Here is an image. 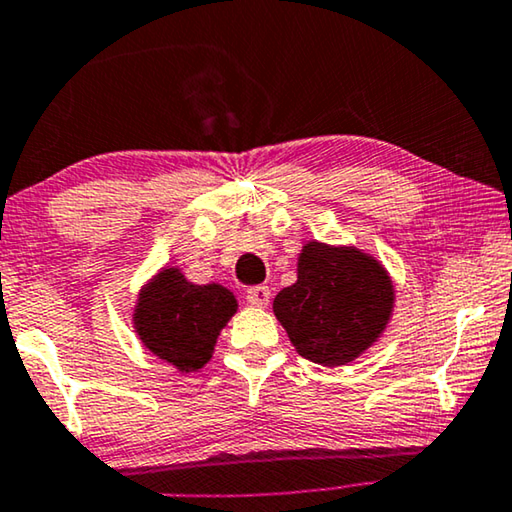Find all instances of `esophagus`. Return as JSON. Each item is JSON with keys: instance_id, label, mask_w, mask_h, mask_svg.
Segmentation results:
<instances>
[{"instance_id": "1", "label": "esophagus", "mask_w": 512, "mask_h": 512, "mask_svg": "<svg viewBox=\"0 0 512 512\" xmlns=\"http://www.w3.org/2000/svg\"><path fill=\"white\" fill-rule=\"evenodd\" d=\"M247 302L254 307H265L270 302V288L268 286H251L247 291Z\"/></svg>"}]
</instances>
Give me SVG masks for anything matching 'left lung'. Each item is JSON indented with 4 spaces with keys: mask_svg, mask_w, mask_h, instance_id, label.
Returning a JSON list of instances; mask_svg holds the SVG:
<instances>
[{
    "mask_svg": "<svg viewBox=\"0 0 512 512\" xmlns=\"http://www.w3.org/2000/svg\"><path fill=\"white\" fill-rule=\"evenodd\" d=\"M392 307L395 286L374 256L316 240L300 251L298 281L272 302L295 351L325 367L365 353L381 337Z\"/></svg>",
    "mask_w": 512,
    "mask_h": 512,
    "instance_id": "obj_1",
    "label": "left lung"
}]
</instances>
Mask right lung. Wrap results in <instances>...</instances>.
Listing matches in <instances>:
<instances>
[{
    "label": "right lung",
    "instance_id": "add662e5",
    "mask_svg": "<svg viewBox=\"0 0 512 512\" xmlns=\"http://www.w3.org/2000/svg\"><path fill=\"white\" fill-rule=\"evenodd\" d=\"M235 311L238 300L228 288L198 286L180 268H164L140 288L133 328L157 358L189 374L207 365Z\"/></svg>",
    "mask_w": 512,
    "mask_h": 512
}]
</instances>
